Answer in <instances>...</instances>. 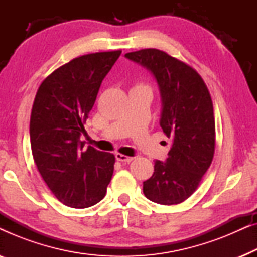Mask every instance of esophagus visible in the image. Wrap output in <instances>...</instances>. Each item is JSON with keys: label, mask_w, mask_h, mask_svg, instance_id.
I'll list each match as a JSON object with an SVG mask.
<instances>
[{"label": "esophagus", "mask_w": 257, "mask_h": 257, "mask_svg": "<svg viewBox=\"0 0 257 257\" xmlns=\"http://www.w3.org/2000/svg\"><path fill=\"white\" fill-rule=\"evenodd\" d=\"M115 159H117L118 161H121V163H131V161L133 160V158L124 156V154H121V153H115Z\"/></svg>", "instance_id": "obj_1"}]
</instances>
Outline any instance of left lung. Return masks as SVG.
I'll list each match as a JSON object with an SVG mask.
<instances>
[{"label": "left lung", "mask_w": 257, "mask_h": 257, "mask_svg": "<svg viewBox=\"0 0 257 257\" xmlns=\"http://www.w3.org/2000/svg\"><path fill=\"white\" fill-rule=\"evenodd\" d=\"M126 58L154 76L161 98L160 126L172 139L165 163H154L153 175L144 181L149 200L178 205L196 191L212 164L215 120L209 91L192 66L158 49L128 52Z\"/></svg>", "instance_id": "8db88e82"}]
</instances>
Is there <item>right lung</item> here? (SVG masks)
Returning a JSON list of instances; mask_svg holds the SVG:
<instances>
[{"label":"right lung","instance_id":"obj_1","mask_svg":"<svg viewBox=\"0 0 257 257\" xmlns=\"http://www.w3.org/2000/svg\"><path fill=\"white\" fill-rule=\"evenodd\" d=\"M121 51L80 56L49 75L38 87L30 117V144L37 170L56 198L87 208L105 196L114 170L112 153L83 150L90 111L100 84Z\"/></svg>","mask_w":257,"mask_h":257}]
</instances>
